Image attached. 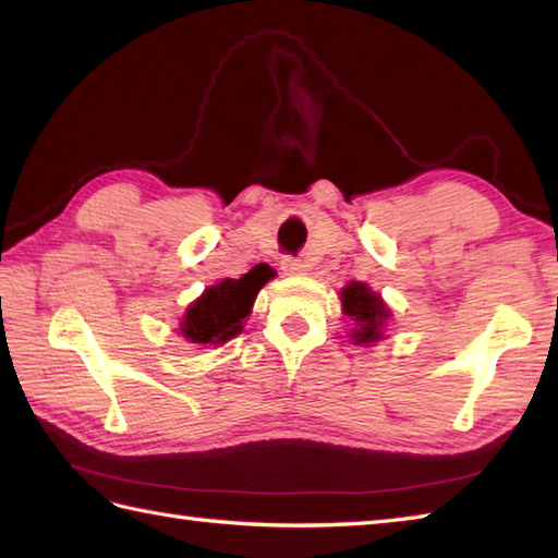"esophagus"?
<instances>
[{
	"label": "esophagus",
	"instance_id": "1",
	"mask_svg": "<svg viewBox=\"0 0 558 558\" xmlns=\"http://www.w3.org/2000/svg\"><path fill=\"white\" fill-rule=\"evenodd\" d=\"M280 268H282V272H286V276H302V272L306 270V266L302 264L300 258H290V256L282 258Z\"/></svg>",
	"mask_w": 558,
	"mask_h": 558
}]
</instances>
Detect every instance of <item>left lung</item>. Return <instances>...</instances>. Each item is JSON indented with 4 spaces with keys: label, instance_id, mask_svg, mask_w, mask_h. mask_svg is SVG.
Segmentation results:
<instances>
[{
    "label": "left lung",
    "instance_id": "obj_1",
    "mask_svg": "<svg viewBox=\"0 0 558 558\" xmlns=\"http://www.w3.org/2000/svg\"><path fill=\"white\" fill-rule=\"evenodd\" d=\"M342 314L352 322L350 340L354 345H374V342L386 338L388 322L393 312L384 302L378 292H374L366 282L352 280L350 286L340 290Z\"/></svg>",
    "mask_w": 558,
    "mask_h": 558
}]
</instances>
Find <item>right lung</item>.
I'll return each instance as SVG.
<instances>
[{
	"mask_svg": "<svg viewBox=\"0 0 558 558\" xmlns=\"http://www.w3.org/2000/svg\"><path fill=\"white\" fill-rule=\"evenodd\" d=\"M272 276L276 270L268 264H258L242 278H228L206 288L201 298L186 306L177 333L194 345H225L230 338L242 333L256 294Z\"/></svg>",
	"mask_w": 558,
	"mask_h": 558,
	"instance_id": "1",
	"label": "right lung"
}]
</instances>
